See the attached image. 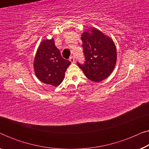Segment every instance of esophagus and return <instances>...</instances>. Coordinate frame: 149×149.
Segmentation results:
<instances>
[{
	"label": "esophagus",
	"mask_w": 149,
	"mask_h": 149,
	"mask_svg": "<svg viewBox=\"0 0 149 149\" xmlns=\"http://www.w3.org/2000/svg\"><path fill=\"white\" fill-rule=\"evenodd\" d=\"M69 60L70 61V62L71 63H74V57L73 56H71V57H70V58H69Z\"/></svg>",
	"instance_id": "obj_1"
}]
</instances>
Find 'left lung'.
Returning <instances> with one entry per match:
<instances>
[{
	"mask_svg": "<svg viewBox=\"0 0 149 149\" xmlns=\"http://www.w3.org/2000/svg\"><path fill=\"white\" fill-rule=\"evenodd\" d=\"M85 63L77 64L87 78L94 82L107 79L117 62V50L113 40L99 30L92 28L82 34Z\"/></svg>",
	"mask_w": 149,
	"mask_h": 149,
	"instance_id": "8db88e82",
	"label": "left lung"
}]
</instances>
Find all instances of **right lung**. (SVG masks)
Here are the masks:
<instances>
[{"label":"right lung","instance_id":"obj_1","mask_svg":"<svg viewBox=\"0 0 149 149\" xmlns=\"http://www.w3.org/2000/svg\"><path fill=\"white\" fill-rule=\"evenodd\" d=\"M70 64V61L61 56L54 38L40 42L34 57V69L36 76L41 82L58 86L64 80L65 72Z\"/></svg>","mask_w":149,"mask_h":149}]
</instances>
